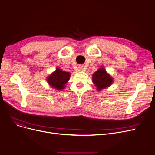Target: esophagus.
<instances>
[{
  "label": "esophagus",
  "mask_w": 155,
  "mask_h": 155,
  "mask_svg": "<svg viewBox=\"0 0 155 155\" xmlns=\"http://www.w3.org/2000/svg\"><path fill=\"white\" fill-rule=\"evenodd\" d=\"M79 68L81 70H82V69L83 68V66H81V67H79Z\"/></svg>",
  "instance_id": "1"
}]
</instances>
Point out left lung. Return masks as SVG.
Segmentation results:
<instances>
[{
  "mask_svg": "<svg viewBox=\"0 0 155 155\" xmlns=\"http://www.w3.org/2000/svg\"><path fill=\"white\" fill-rule=\"evenodd\" d=\"M92 82L97 88V90L101 91L102 89L110 86L113 83V79L106 72L104 68L101 67L93 74Z\"/></svg>",
  "mask_w": 155,
  "mask_h": 155,
  "instance_id": "left-lung-1",
  "label": "left lung"
}]
</instances>
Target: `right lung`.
Segmentation results:
<instances>
[{
	"mask_svg": "<svg viewBox=\"0 0 155 155\" xmlns=\"http://www.w3.org/2000/svg\"><path fill=\"white\" fill-rule=\"evenodd\" d=\"M70 76L69 72H64L58 67L47 78V81L51 87L57 90H62L65 88L64 85L68 81Z\"/></svg>",
	"mask_w": 155,
	"mask_h": 155,
	"instance_id": "1",
	"label": "right lung"
}]
</instances>
